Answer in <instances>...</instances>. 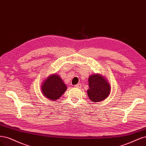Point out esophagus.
Returning a JSON list of instances; mask_svg holds the SVG:
<instances>
[{
  "label": "esophagus",
  "instance_id": "1",
  "mask_svg": "<svg viewBox=\"0 0 146 146\" xmlns=\"http://www.w3.org/2000/svg\"><path fill=\"white\" fill-rule=\"evenodd\" d=\"M75 87L78 88H81L82 87V85L81 84H76V85L75 86Z\"/></svg>",
  "mask_w": 146,
  "mask_h": 146
}]
</instances>
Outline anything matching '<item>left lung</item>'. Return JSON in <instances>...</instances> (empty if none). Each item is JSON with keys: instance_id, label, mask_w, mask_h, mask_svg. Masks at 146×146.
<instances>
[{"instance_id": "8db88e82", "label": "left lung", "mask_w": 146, "mask_h": 146, "mask_svg": "<svg viewBox=\"0 0 146 146\" xmlns=\"http://www.w3.org/2000/svg\"><path fill=\"white\" fill-rule=\"evenodd\" d=\"M87 95L92 102H100L104 100L110 92V86L107 80L100 74H95L88 78Z\"/></svg>"}]
</instances>
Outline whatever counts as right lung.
I'll use <instances>...</instances> for the list:
<instances>
[{"label":"right lung","mask_w":146,"mask_h":146,"mask_svg":"<svg viewBox=\"0 0 146 146\" xmlns=\"http://www.w3.org/2000/svg\"><path fill=\"white\" fill-rule=\"evenodd\" d=\"M42 92L45 98L56 101L67 90V86L58 74H51L42 83Z\"/></svg>","instance_id":"obj_1"}]
</instances>
